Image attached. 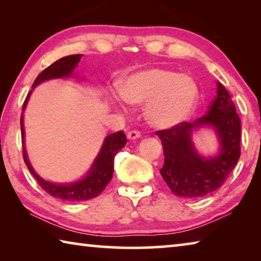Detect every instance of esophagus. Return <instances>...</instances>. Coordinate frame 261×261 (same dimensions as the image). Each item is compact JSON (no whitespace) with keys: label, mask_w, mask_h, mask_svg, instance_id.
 <instances>
[{"label":"esophagus","mask_w":261,"mask_h":261,"mask_svg":"<svg viewBox=\"0 0 261 261\" xmlns=\"http://www.w3.org/2000/svg\"><path fill=\"white\" fill-rule=\"evenodd\" d=\"M126 137H127V139H130V140L138 139L139 137H140V132L137 131V130H132V131H130V132H127Z\"/></svg>","instance_id":"obj_1"}]
</instances>
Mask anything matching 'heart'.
Wrapping results in <instances>:
<instances>
[{
    "label": "heart",
    "mask_w": 261,
    "mask_h": 261,
    "mask_svg": "<svg viewBox=\"0 0 261 261\" xmlns=\"http://www.w3.org/2000/svg\"><path fill=\"white\" fill-rule=\"evenodd\" d=\"M121 98L131 105H145L147 122L158 129L179 124L192 114L198 101V86L191 77L165 68H149L130 74L120 84Z\"/></svg>",
    "instance_id": "heart-1"
}]
</instances>
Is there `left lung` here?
I'll use <instances>...</instances> for the list:
<instances>
[{"label": "left lung", "mask_w": 261, "mask_h": 261, "mask_svg": "<svg viewBox=\"0 0 261 261\" xmlns=\"http://www.w3.org/2000/svg\"><path fill=\"white\" fill-rule=\"evenodd\" d=\"M216 96L206 115L194 122H182L170 129L156 131L160 137L165 163L162 178L176 196L199 198L222 187L241 156V120L230 94L216 83ZM212 126L220 140V152L213 158H202L194 148L192 132Z\"/></svg>", "instance_id": "left-lung-1"}]
</instances>
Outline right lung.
<instances>
[{"instance_id": "add662e5", "label": "right lung", "mask_w": 261, "mask_h": 261, "mask_svg": "<svg viewBox=\"0 0 261 261\" xmlns=\"http://www.w3.org/2000/svg\"><path fill=\"white\" fill-rule=\"evenodd\" d=\"M81 54L62 57V59L57 60L51 65H49V67L43 70L34 81L32 90L29 92L28 96H26L23 106V112L25 110L26 105H28V101L30 99V95L32 93L33 88L35 86H38L39 84L45 81H49V79L70 77L72 74L74 68H76L77 64L79 63V61H81ZM20 127L21 143H23V156L26 166H28L29 170L31 171V174L34 176V178L38 180L40 187L45 190L48 194L65 201H84L99 196V194L103 191L105 188L107 187V184L112 180L114 173L115 155H116L120 149L125 146L127 141L123 131H118L115 132V134L109 135L108 137H106L102 147H101V151L98 154V156H96L94 163L92 165L90 171H88L85 177L78 180V182L69 184L50 183L48 182V180L41 178L40 176L35 173L33 167L31 166V163L29 161L24 145L25 131L23 115H21L20 117Z\"/></svg>"}]
</instances>
